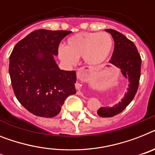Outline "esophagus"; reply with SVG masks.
Listing matches in <instances>:
<instances>
[{"mask_svg":"<svg viewBox=\"0 0 155 155\" xmlns=\"http://www.w3.org/2000/svg\"><path fill=\"white\" fill-rule=\"evenodd\" d=\"M77 75H78V77H79V78L80 77V72H79V71H78V74H77Z\"/></svg>","mask_w":155,"mask_h":155,"instance_id":"1","label":"esophagus"}]
</instances>
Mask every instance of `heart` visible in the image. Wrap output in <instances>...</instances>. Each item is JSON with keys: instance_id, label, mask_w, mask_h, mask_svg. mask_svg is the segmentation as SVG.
I'll list each match as a JSON object with an SVG mask.
<instances>
[{"instance_id": "1", "label": "heart", "mask_w": 155, "mask_h": 155, "mask_svg": "<svg viewBox=\"0 0 155 155\" xmlns=\"http://www.w3.org/2000/svg\"><path fill=\"white\" fill-rule=\"evenodd\" d=\"M111 48L112 40L106 32H80L68 40L66 47H59L58 56L68 65H74L82 56L87 64L97 65L107 60Z\"/></svg>"}]
</instances>
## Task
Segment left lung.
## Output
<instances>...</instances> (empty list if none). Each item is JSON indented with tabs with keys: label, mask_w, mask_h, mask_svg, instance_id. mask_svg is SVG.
Masks as SVG:
<instances>
[{
	"label": "left lung",
	"mask_w": 155,
	"mask_h": 155,
	"mask_svg": "<svg viewBox=\"0 0 155 155\" xmlns=\"http://www.w3.org/2000/svg\"><path fill=\"white\" fill-rule=\"evenodd\" d=\"M112 36L114 48L109 62L121 69L123 76L128 79V87L123 99L113 107H100L97 114L100 117H113L121 113L130 102L139 88L142 60L134 44L124 35L114 29H105Z\"/></svg>",
	"instance_id": "1"
}]
</instances>
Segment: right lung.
<instances>
[{"label":"right lung","mask_w":155,"mask_h":155,"mask_svg":"<svg viewBox=\"0 0 155 155\" xmlns=\"http://www.w3.org/2000/svg\"><path fill=\"white\" fill-rule=\"evenodd\" d=\"M71 31H33L19 41L9 57V75L16 99L36 116L52 118L76 93L75 71L60 70L54 56Z\"/></svg>","instance_id":"add662e5"}]
</instances>
